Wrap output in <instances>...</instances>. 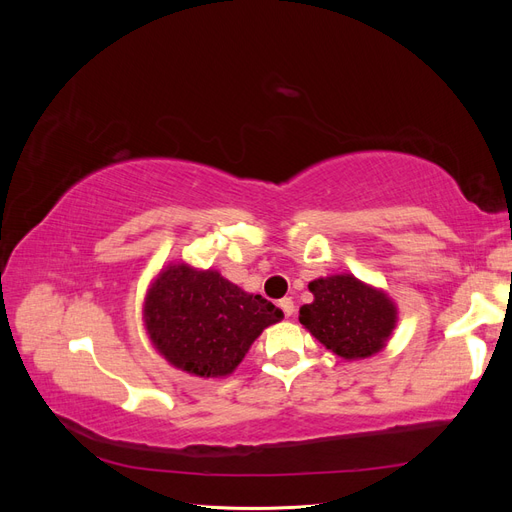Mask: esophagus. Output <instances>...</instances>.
Listing matches in <instances>:
<instances>
[{"label":"esophagus","instance_id":"34e87169","mask_svg":"<svg viewBox=\"0 0 512 512\" xmlns=\"http://www.w3.org/2000/svg\"><path fill=\"white\" fill-rule=\"evenodd\" d=\"M280 307H282V312H284V316H292V314H294V301H292L290 297L282 299V301H280Z\"/></svg>","mask_w":512,"mask_h":512}]
</instances>
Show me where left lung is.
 Returning a JSON list of instances; mask_svg holds the SVG:
<instances>
[{"label": "left lung", "instance_id": "1", "mask_svg": "<svg viewBox=\"0 0 512 512\" xmlns=\"http://www.w3.org/2000/svg\"><path fill=\"white\" fill-rule=\"evenodd\" d=\"M314 301L299 309V322L318 342L346 361L380 352L397 324V307L378 290L350 273L309 282Z\"/></svg>", "mask_w": 512, "mask_h": 512}]
</instances>
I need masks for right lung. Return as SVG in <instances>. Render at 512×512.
Listing matches in <instances>:
<instances>
[{
  "mask_svg": "<svg viewBox=\"0 0 512 512\" xmlns=\"http://www.w3.org/2000/svg\"><path fill=\"white\" fill-rule=\"evenodd\" d=\"M284 318L282 309L213 271L170 262L147 290L145 329L164 359L192 376L232 374L254 339Z\"/></svg>",
  "mask_w": 512,
  "mask_h": 512,
  "instance_id": "obj_1",
  "label": "right lung"
}]
</instances>
